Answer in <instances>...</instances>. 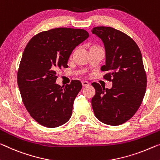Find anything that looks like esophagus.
Here are the masks:
<instances>
[{
	"mask_svg": "<svg viewBox=\"0 0 160 160\" xmlns=\"http://www.w3.org/2000/svg\"><path fill=\"white\" fill-rule=\"evenodd\" d=\"M82 83L83 87H87V86L89 85V83H88V82H86V81H83Z\"/></svg>",
	"mask_w": 160,
	"mask_h": 160,
	"instance_id": "1",
	"label": "esophagus"
}]
</instances>
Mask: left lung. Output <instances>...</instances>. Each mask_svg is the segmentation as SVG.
Returning <instances> with one entry per match:
<instances>
[{
    "label": "left lung",
    "mask_w": 160,
    "mask_h": 160,
    "mask_svg": "<svg viewBox=\"0 0 160 160\" xmlns=\"http://www.w3.org/2000/svg\"><path fill=\"white\" fill-rule=\"evenodd\" d=\"M104 43L106 64L101 70L107 73L112 87L92 84L96 94L92 105L96 117L106 124L117 126L128 121L142 104L147 87L141 51L135 41L112 27L98 26L92 30Z\"/></svg>",
    "instance_id": "obj_1"
}]
</instances>
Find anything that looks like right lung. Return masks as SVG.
I'll return each mask as SVG.
<instances>
[{
	"label": "right lung",
	"mask_w": 160,
	"mask_h": 160,
	"mask_svg": "<svg viewBox=\"0 0 160 160\" xmlns=\"http://www.w3.org/2000/svg\"><path fill=\"white\" fill-rule=\"evenodd\" d=\"M88 36L83 29L54 28L33 36L24 49L17 75L18 88L27 111L43 126L59 127L72 117L82 83L73 80L63 88L56 83V72L68 67L73 50Z\"/></svg>",
	"instance_id": "1"
}]
</instances>
